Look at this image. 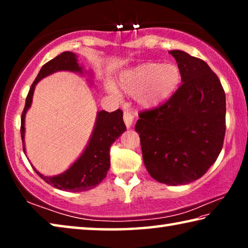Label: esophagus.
<instances>
[{"instance_id":"1","label":"esophagus","mask_w":248,"mask_h":248,"mask_svg":"<svg viewBox=\"0 0 248 248\" xmlns=\"http://www.w3.org/2000/svg\"><path fill=\"white\" fill-rule=\"evenodd\" d=\"M133 120H134V116L132 115V112L125 110L124 112V121L125 125H127V128H131Z\"/></svg>"}]
</instances>
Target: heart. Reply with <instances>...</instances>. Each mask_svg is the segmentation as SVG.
Wrapping results in <instances>:
<instances>
[{
    "label": "heart",
    "instance_id": "b5f03b06",
    "mask_svg": "<svg viewBox=\"0 0 248 248\" xmlns=\"http://www.w3.org/2000/svg\"><path fill=\"white\" fill-rule=\"evenodd\" d=\"M182 71L176 63L146 62L120 74L118 85L124 93L134 94V99L142 108L152 109L165 103L182 83ZM107 90L117 94L116 87L107 84Z\"/></svg>",
    "mask_w": 248,
    "mask_h": 248
}]
</instances>
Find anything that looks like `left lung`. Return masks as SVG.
I'll list each match as a JSON object with an SVG mask.
<instances>
[{"mask_svg":"<svg viewBox=\"0 0 248 248\" xmlns=\"http://www.w3.org/2000/svg\"><path fill=\"white\" fill-rule=\"evenodd\" d=\"M182 71V85L167 102L140 112L144 165L157 182L186 185L203 176L223 146L225 94L219 78L199 58L171 50Z\"/></svg>","mask_w":248,"mask_h":248,"instance_id":"8db88e82","label":"left lung"}]
</instances>
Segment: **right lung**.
Listing matches in <instances>:
<instances>
[{
  "mask_svg": "<svg viewBox=\"0 0 248 248\" xmlns=\"http://www.w3.org/2000/svg\"><path fill=\"white\" fill-rule=\"evenodd\" d=\"M59 71H69V72L83 75L89 74L91 78H93V72L84 71L83 66L78 63L77 54L70 51L59 54L40 69L38 75H37L31 90L28 92L22 119H20V124H20V134H22L23 150L25 154H26V149H25V117H26L27 110L31 106L35 87L37 83L44 78L59 72ZM123 115V111L120 109H117L112 112H107L105 110L98 111L96 115L94 129L83 153L63 173L54 176H45L39 173L33 166L32 169L46 183L60 190L78 192L93 189L106 177L107 171L110 167L109 149H110L111 144L125 131Z\"/></svg>",
  "mask_w": 248,
  "mask_h": 248,
  "instance_id": "add662e5",
  "label": "right lung"
}]
</instances>
